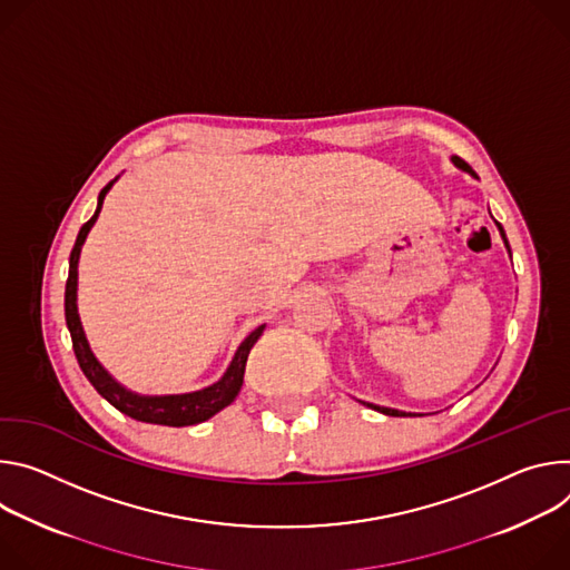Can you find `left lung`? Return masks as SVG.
I'll list each match as a JSON object with an SVG mask.
<instances>
[{
    "instance_id": "1",
    "label": "left lung",
    "mask_w": 570,
    "mask_h": 570,
    "mask_svg": "<svg viewBox=\"0 0 570 570\" xmlns=\"http://www.w3.org/2000/svg\"><path fill=\"white\" fill-rule=\"evenodd\" d=\"M453 160V165L458 167V169H462V171H466V174H471L473 178H478V174L462 160V158H458V156H453L451 158ZM495 226H498V230H500V237H502V242H504V246H508V253L512 256V248H510V242H508V235H504V230H502V226L495 222ZM362 405H366V407H371V410H375V412H381V414H387V416H423V414H416V412H403V410H394V407H383V405H373V403H366V401H360Z\"/></svg>"
}]
</instances>
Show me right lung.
<instances>
[{
	"mask_svg": "<svg viewBox=\"0 0 570 570\" xmlns=\"http://www.w3.org/2000/svg\"><path fill=\"white\" fill-rule=\"evenodd\" d=\"M119 178V176H117ZM112 178L97 199V210L95 215L81 226L75 248L70 253V276H68V285H66V322H68V331L72 335V346L79 360L81 371L86 373V377L90 381V385L112 405L117 407L121 414L131 416L136 421L142 423H156V425H171V428H183V425H195L202 421H208L210 416H215L217 412H222L224 407H228L235 396L242 390L244 383V368H246V357L263 335V331L267 328L265 324L258 326L253 333H248L244 337V342L237 346L228 368L224 371V375L219 377L217 383L197 390V392H187V394H138L126 390L121 383H117L115 377L104 368V364L95 357L86 331L81 326V317H79V305H77V289H79V258H81V248L86 244V237L90 233V228L95 226L104 199L110 193V187L115 185Z\"/></svg>",
	"mask_w": 570,
	"mask_h": 570,
	"instance_id": "obj_1",
	"label": "right lung"
}]
</instances>
